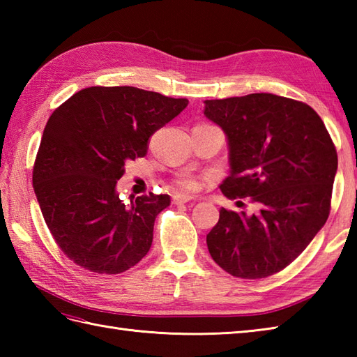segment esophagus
Wrapping results in <instances>:
<instances>
[{
    "label": "esophagus",
    "mask_w": 357,
    "mask_h": 357,
    "mask_svg": "<svg viewBox=\"0 0 357 357\" xmlns=\"http://www.w3.org/2000/svg\"><path fill=\"white\" fill-rule=\"evenodd\" d=\"M192 201V196H187V195H174L172 202L174 206H181V204H185V202H190Z\"/></svg>",
    "instance_id": "esophagus-1"
}]
</instances>
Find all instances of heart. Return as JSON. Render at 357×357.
<instances>
[{
  "instance_id": "1",
  "label": "heart",
  "mask_w": 357,
  "mask_h": 357,
  "mask_svg": "<svg viewBox=\"0 0 357 357\" xmlns=\"http://www.w3.org/2000/svg\"><path fill=\"white\" fill-rule=\"evenodd\" d=\"M174 185H176L179 190H185V192H193L199 187L198 179L192 174H181L176 179H174Z\"/></svg>"
}]
</instances>
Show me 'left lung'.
Masks as SVG:
<instances>
[{
    "label": "left lung",
    "instance_id": "left-lung-1",
    "mask_svg": "<svg viewBox=\"0 0 357 357\" xmlns=\"http://www.w3.org/2000/svg\"><path fill=\"white\" fill-rule=\"evenodd\" d=\"M229 139V199L252 211L221 208L207 234L213 261L242 279L284 270L327 222L337 153L321 116L302 101L273 93L207 100L204 110ZM239 207L245 204L238 201Z\"/></svg>",
    "mask_w": 357,
    "mask_h": 357
}]
</instances>
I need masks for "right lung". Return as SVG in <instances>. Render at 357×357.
<instances>
[{"label": "right lung", "mask_w": 357, "mask_h": 357, "mask_svg": "<svg viewBox=\"0 0 357 357\" xmlns=\"http://www.w3.org/2000/svg\"><path fill=\"white\" fill-rule=\"evenodd\" d=\"M138 87H87L45 124L33 164V190L61 252L79 267L118 275L138 264L153 241L169 195L124 204L116 193L128 161L147 155L150 136L187 107Z\"/></svg>", "instance_id": "obj_1"}]
</instances>
